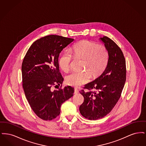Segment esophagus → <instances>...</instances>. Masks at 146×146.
<instances>
[{
	"label": "esophagus",
	"instance_id": "34e87169",
	"mask_svg": "<svg viewBox=\"0 0 146 146\" xmlns=\"http://www.w3.org/2000/svg\"><path fill=\"white\" fill-rule=\"evenodd\" d=\"M78 92H79V91H78V90H77L76 89H74V94H78Z\"/></svg>",
	"mask_w": 146,
	"mask_h": 146
}]
</instances>
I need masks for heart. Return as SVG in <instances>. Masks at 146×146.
<instances>
[{
    "label": "heart",
    "instance_id": "b5f03b06",
    "mask_svg": "<svg viewBox=\"0 0 146 146\" xmlns=\"http://www.w3.org/2000/svg\"><path fill=\"white\" fill-rule=\"evenodd\" d=\"M72 54L65 51L60 56L58 63L64 72L70 68L73 57L74 58L83 59L82 68L86 70L73 72L66 77V83L68 85L78 87L88 83L91 76L93 78L100 76L106 68L108 60L109 52L102 45L88 40L77 42L72 50Z\"/></svg>",
    "mask_w": 146,
    "mask_h": 146
}]
</instances>
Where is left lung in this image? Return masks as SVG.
Wrapping results in <instances>:
<instances>
[{
	"instance_id": "8db88e82",
	"label": "left lung",
	"mask_w": 146,
	"mask_h": 146,
	"mask_svg": "<svg viewBox=\"0 0 146 146\" xmlns=\"http://www.w3.org/2000/svg\"><path fill=\"white\" fill-rule=\"evenodd\" d=\"M100 39L109 52V60L102 74L87 84L80 91L84 101L79 111L84 118L97 120L111 111L121 96L126 81V68L124 54L118 45L105 36Z\"/></svg>"
}]
</instances>
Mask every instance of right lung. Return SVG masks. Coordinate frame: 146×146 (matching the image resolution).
<instances>
[{
  "instance_id": "add662e5",
  "label": "right lung",
  "mask_w": 146,
  "mask_h": 146,
  "mask_svg": "<svg viewBox=\"0 0 146 146\" xmlns=\"http://www.w3.org/2000/svg\"><path fill=\"white\" fill-rule=\"evenodd\" d=\"M73 39L57 35H47L33 43L22 64V86L35 114L44 120H51L60 114L61 106L72 97L70 86L51 91L52 86L61 85L58 57ZM58 86V85H57Z\"/></svg>"
}]
</instances>
